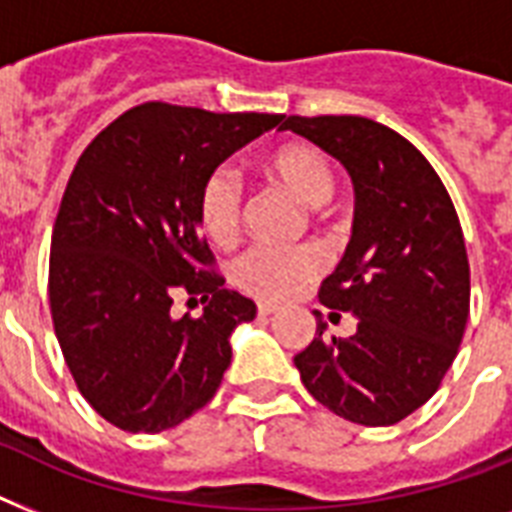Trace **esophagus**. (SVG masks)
Segmentation results:
<instances>
[{
	"label": "esophagus",
	"instance_id": "obj_1",
	"mask_svg": "<svg viewBox=\"0 0 512 512\" xmlns=\"http://www.w3.org/2000/svg\"><path fill=\"white\" fill-rule=\"evenodd\" d=\"M279 311V308H276V305H268V303H263V305H257V313H260V316H273V313Z\"/></svg>",
	"mask_w": 512,
	"mask_h": 512
}]
</instances>
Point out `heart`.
<instances>
[{
  "instance_id": "1",
  "label": "heart",
  "mask_w": 512,
  "mask_h": 512,
  "mask_svg": "<svg viewBox=\"0 0 512 512\" xmlns=\"http://www.w3.org/2000/svg\"><path fill=\"white\" fill-rule=\"evenodd\" d=\"M263 172L273 185L295 196L305 207H321L335 193V172L319 148L311 143H281L260 159ZM199 223L207 239L217 247H228L241 231V191L228 172H212L199 191ZM324 268L319 252L313 249H268L257 247L236 260L233 281L257 300L284 303L313 281Z\"/></svg>"
}]
</instances>
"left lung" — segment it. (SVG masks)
I'll return each mask as SVG.
<instances>
[{"label": "left lung", "instance_id": "left-lung-1", "mask_svg": "<svg viewBox=\"0 0 512 512\" xmlns=\"http://www.w3.org/2000/svg\"><path fill=\"white\" fill-rule=\"evenodd\" d=\"M279 130L335 156L356 191L345 255L321 284V303L356 316L350 337H316L297 353L319 404L358 425H396L444 380L470 313V265L460 217L428 159L364 116H289Z\"/></svg>", "mask_w": 512, "mask_h": 512}]
</instances>
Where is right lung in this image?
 <instances>
[{
  "instance_id": "obj_1",
  "label": "right lung",
  "mask_w": 512,
  "mask_h": 512,
  "mask_svg": "<svg viewBox=\"0 0 512 512\" xmlns=\"http://www.w3.org/2000/svg\"><path fill=\"white\" fill-rule=\"evenodd\" d=\"M281 119L143 103L79 156L52 228V324L79 393L116 428H175L220 388L231 332L257 308L207 271L196 201ZM180 288L202 295L199 320L171 316Z\"/></svg>"
}]
</instances>
